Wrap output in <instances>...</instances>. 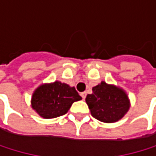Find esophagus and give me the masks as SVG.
<instances>
[{"instance_id":"esophagus-1","label":"esophagus","mask_w":156,"mask_h":156,"mask_svg":"<svg viewBox=\"0 0 156 156\" xmlns=\"http://www.w3.org/2000/svg\"><path fill=\"white\" fill-rule=\"evenodd\" d=\"M80 95H81V97H82V99L84 100V99L86 98V95H87V94H86V93L84 92V93H81V94H80Z\"/></svg>"}]
</instances>
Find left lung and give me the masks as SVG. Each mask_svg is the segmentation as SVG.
Returning <instances> with one entry per match:
<instances>
[{
    "label": "left lung",
    "instance_id": "left-lung-1",
    "mask_svg": "<svg viewBox=\"0 0 156 156\" xmlns=\"http://www.w3.org/2000/svg\"><path fill=\"white\" fill-rule=\"evenodd\" d=\"M91 114L102 122H116L128 112L130 100L124 90L114 84L101 81L93 87V94L86 96Z\"/></svg>",
    "mask_w": 156,
    "mask_h": 156
}]
</instances>
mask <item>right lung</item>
<instances>
[{
	"label": "right lung",
	"mask_w": 156,
	"mask_h": 156,
	"mask_svg": "<svg viewBox=\"0 0 156 156\" xmlns=\"http://www.w3.org/2000/svg\"><path fill=\"white\" fill-rule=\"evenodd\" d=\"M75 87L56 80L39 85L33 93L32 108L44 119H53L65 114L72 104L81 100Z\"/></svg>",
	"instance_id": "add662e5"
}]
</instances>
